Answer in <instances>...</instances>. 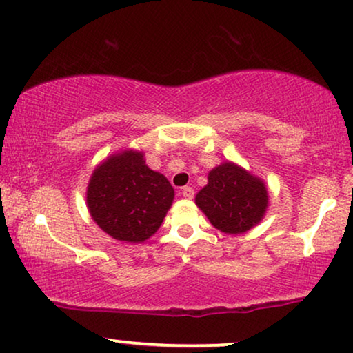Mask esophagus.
<instances>
[{
	"label": "esophagus",
	"instance_id": "esophagus-1",
	"mask_svg": "<svg viewBox=\"0 0 353 353\" xmlns=\"http://www.w3.org/2000/svg\"><path fill=\"white\" fill-rule=\"evenodd\" d=\"M181 195L183 196V198H193V195H195V190H193L192 187H182L181 188Z\"/></svg>",
	"mask_w": 353,
	"mask_h": 353
}]
</instances>
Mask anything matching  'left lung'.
<instances>
[{
	"instance_id": "8db88e82",
	"label": "left lung",
	"mask_w": 353,
	"mask_h": 353,
	"mask_svg": "<svg viewBox=\"0 0 353 353\" xmlns=\"http://www.w3.org/2000/svg\"><path fill=\"white\" fill-rule=\"evenodd\" d=\"M195 201L221 232L243 233L262 219L269 196L261 179L224 163L210 172L208 185L198 192Z\"/></svg>"
}]
</instances>
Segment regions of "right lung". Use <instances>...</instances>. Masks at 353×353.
<instances>
[{
    "mask_svg": "<svg viewBox=\"0 0 353 353\" xmlns=\"http://www.w3.org/2000/svg\"><path fill=\"white\" fill-rule=\"evenodd\" d=\"M174 188L152 171L142 153L113 155L94 171L88 187V208L103 232L120 241L150 238L165 219Z\"/></svg>",
    "mask_w": 353,
    "mask_h": 353,
    "instance_id": "obj_1",
    "label": "right lung"
}]
</instances>
